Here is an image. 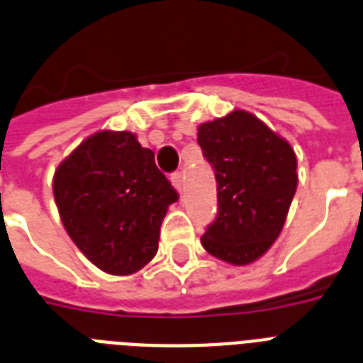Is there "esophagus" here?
Returning <instances> with one entry per match:
<instances>
[{
    "mask_svg": "<svg viewBox=\"0 0 363 363\" xmlns=\"http://www.w3.org/2000/svg\"><path fill=\"white\" fill-rule=\"evenodd\" d=\"M172 184H173V188H175V190L181 194V191H182V175H181V173H173Z\"/></svg>",
    "mask_w": 363,
    "mask_h": 363,
    "instance_id": "esophagus-1",
    "label": "esophagus"
}]
</instances>
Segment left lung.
Masks as SVG:
<instances>
[{
    "instance_id": "8db88e82",
    "label": "left lung",
    "mask_w": 363,
    "mask_h": 363,
    "mask_svg": "<svg viewBox=\"0 0 363 363\" xmlns=\"http://www.w3.org/2000/svg\"><path fill=\"white\" fill-rule=\"evenodd\" d=\"M197 143L218 182V216L201 237L203 248L235 267L253 263L287 220L298 186L293 147L244 110L197 126Z\"/></svg>"
}]
</instances>
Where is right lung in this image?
I'll return each mask as SVG.
<instances>
[{"mask_svg": "<svg viewBox=\"0 0 363 363\" xmlns=\"http://www.w3.org/2000/svg\"><path fill=\"white\" fill-rule=\"evenodd\" d=\"M59 218L96 268L128 276L158 252L160 225L179 199L155 164V152L132 132L85 138L54 173Z\"/></svg>", "mask_w": 363, "mask_h": 363, "instance_id": "add662e5", "label": "right lung"}]
</instances>
